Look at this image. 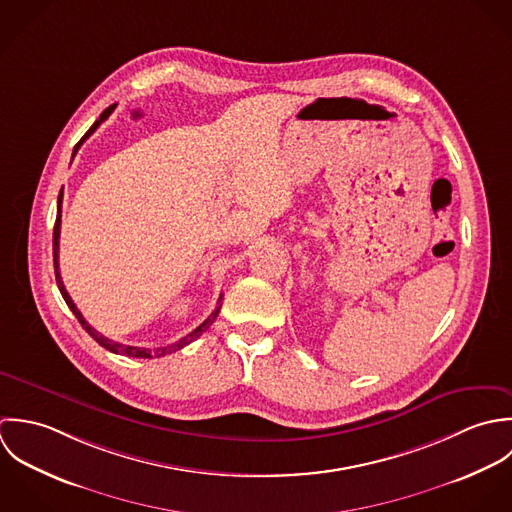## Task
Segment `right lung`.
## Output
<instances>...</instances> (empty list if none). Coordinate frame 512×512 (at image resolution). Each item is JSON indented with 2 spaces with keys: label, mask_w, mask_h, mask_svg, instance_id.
Wrapping results in <instances>:
<instances>
[{
  "label": "right lung",
  "mask_w": 512,
  "mask_h": 512,
  "mask_svg": "<svg viewBox=\"0 0 512 512\" xmlns=\"http://www.w3.org/2000/svg\"><path fill=\"white\" fill-rule=\"evenodd\" d=\"M114 106L116 104H110L106 110H104L103 114L99 116V120L87 130V134L81 138V142L75 146V150H73V156L77 154V150H79V146L101 126V122H104L108 116H110V112L114 110ZM61 204H63V190H61V194H59V200H57V219H55V227H53V265H55V279H57V287H59V291H61V295H63V299H65V303H67V307L73 310V314L77 316V320L81 322V326L103 346L106 350H110V352H114V354H122V356H130V358H160V356H166V354H172V352H176V350H180V348H184V346H188L190 342H194L196 338H200L202 334H204L205 330L211 326V322L217 318V314H219V308H221V301H223V295L219 297V301H217V307L215 310L205 318L204 322L196 328V330H192L188 336H184V338H180L178 342H174V344H170V346H160V348H154V350H150V348H138V346H126V344H120V342H114V340H110V338H106L103 336L101 332H97L85 318H83V314H81V310L77 308V305L73 303V299L69 297V293H67V289H65V285H63V279H61V273H59V233H61Z\"/></svg>",
  "instance_id": "1"
}]
</instances>
